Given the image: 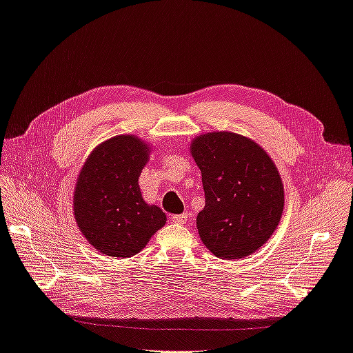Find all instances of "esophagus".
Segmentation results:
<instances>
[{
    "instance_id": "34e87169",
    "label": "esophagus",
    "mask_w": 353,
    "mask_h": 353,
    "mask_svg": "<svg viewBox=\"0 0 353 353\" xmlns=\"http://www.w3.org/2000/svg\"><path fill=\"white\" fill-rule=\"evenodd\" d=\"M170 220L175 224H185L188 220V215L187 214H179V215H172L170 216Z\"/></svg>"
}]
</instances>
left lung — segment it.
I'll return each mask as SVG.
<instances>
[{"label":"left lung","instance_id":"8db88e82","mask_svg":"<svg viewBox=\"0 0 353 353\" xmlns=\"http://www.w3.org/2000/svg\"><path fill=\"white\" fill-rule=\"evenodd\" d=\"M202 172L205 208L197 230L218 259L254 254L278 227L285 203L283 184L272 157L251 138L233 132H209L190 144Z\"/></svg>","mask_w":353,"mask_h":353}]
</instances>
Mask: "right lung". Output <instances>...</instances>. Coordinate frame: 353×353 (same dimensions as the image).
<instances>
[{"label":"right lung","instance_id":"1","mask_svg":"<svg viewBox=\"0 0 353 353\" xmlns=\"http://www.w3.org/2000/svg\"><path fill=\"white\" fill-rule=\"evenodd\" d=\"M150 153L144 139L117 135L94 147L80 169L74 218L98 252L128 259L165 225L166 214L145 202L138 183Z\"/></svg>","mask_w":353,"mask_h":353}]
</instances>
